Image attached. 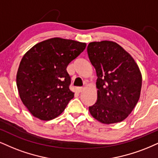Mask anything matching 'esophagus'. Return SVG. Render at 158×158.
Instances as JSON below:
<instances>
[{
    "label": "esophagus",
    "instance_id": "34e87169",
    "mask_svg": "<svg viewBox=\"0 0 158 158\" xmlns=\"http://www.w3.org/2000/svg\"><path fill=\"white\" fill-rule=\"evenodd\" d=\"M76 91H77V93H81L83 91V88H82V87H80V88H77L76 89Z\"/></svg>",
    "mask_w": 158,
    "mask_h": 158
}]
</instances>
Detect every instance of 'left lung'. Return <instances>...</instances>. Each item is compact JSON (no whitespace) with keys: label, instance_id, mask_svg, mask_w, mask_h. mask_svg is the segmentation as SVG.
<instances>
[{"label":"left lung","instance_id":"8db88e82","mask_svg":"<svg viewBox=\"0 0 158 158\" xmlns=\"http://www.w3.org/2000/svg\"><path fill=\"white\" fill-rule=\"evenodd\" d=\"M89 58L97 76V102L89 107L91 116L102 124L121 122L139 102L142 75L138 64L122 47L112 41L92 42Z\"/></svg>","mask_w":158,"mask_h":158}]
</instances>
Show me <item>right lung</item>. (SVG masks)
I'll use <instances>...</instances> for the list:
<instances>
[{
	"label": "right lung",
	"instance_id": "right-lung-1",
	"mask_svg": "<svg viewBox=\"0 0 158 158\" xmlns=\"http://www.w3.org/2000/svg\"><path fill=\"white\" fill-rule=\"evenodd\" d=\"M86 43L59 37L39 42L23 56L17 86L24 106L34 117L49 121L65 110L75 93L70 91L67 67Z\"/></svg>",
	"mask_w": 158,
	"mask_h": 158
}]
</instances>
